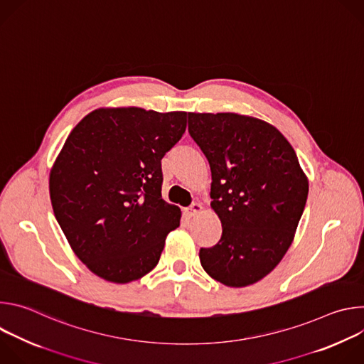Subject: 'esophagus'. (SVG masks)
Segmentation results:
<instances>
[{
  "label": "esophagus",
  "instance_id": "esophagus-1",
  "mask_svg": "<svg viewBox=\"0 0 364 364\" xmlns=\"http://www.w3.org/2000/svg\"><path fill=\"white\" fill-rule=\"evenodd\" d=\"M201 210H203V205H201L200 203H193L190 207H187L186 213H187L188 218H194V216H197Z\"/></svg>",
  "mask_w": 364,
  "mask_h": 364
}]
</instances>
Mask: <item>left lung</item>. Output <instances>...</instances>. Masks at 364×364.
I'll list each match as a JSON object with an SVG mask.
<instances>
[{
	"instance_id": "8db88e82",
	"label": "left lung",
	"mask_w": 364,
	"mask_h": 364,
	"mask_svg": "<svg viewBox=\"0 0 364 364\" xmlns=\"http://www.w3.org/2000/svg\"><path fill=\"white\" fill-rule=\"evenodd\" d=\"M188 134L212 170L218 245L200 249L213 279L240 288L267 277L287 253L308 197V180L287 138L237 114H188Z\"/></svg>"
}]
</instances>
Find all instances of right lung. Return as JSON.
<instances>
[{"label": "right lung", "mask_w": 364, "mask_h": 364, "mask_svg": "<svg viewBox=\"0 0 364 364\" xmlns=\"http://www.w3.org/2000/svg\"><path fill=\"white\" fill-rule=\"evenodd\" d=\"M187 112L96 109L68 136L50 173L58 223L80 261L127 284L159 264L180 209L161 197V160L183 136Z\"/></svg>", "instance_id": "1"}]
</instances>
